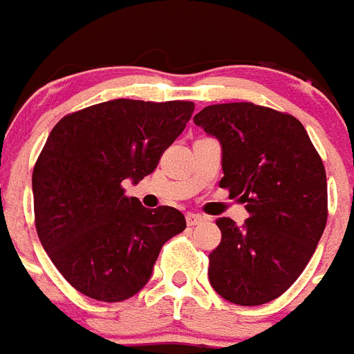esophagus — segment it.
<instances>
[{"label": "esophagus", "mask_w": 354, "mask_h": 354, "mask_svg": "<svg viewBox=\"0 0 354 354\" xmlns=\"http://www.w3.org/2000/svg\"><path fill=\"white\" fill-rule=\"evenodd\" d=\"M206 217L201 216V214H188L186 216V223H188V226H195V225H201V223H205Z\"/></svg>", "instance_id": "34e87169"}]
</instances>
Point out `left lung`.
I'll use <instances>...</instances> for the list:
<instances>
[{
  "label": "left lung",
  "instance_id": "obj_1",
  "mask_svg": "<svg viewBox=\"0 0 354 354\" xmlns=\"http://www.w3.org/2000/svg\"><path fill=\"white\" fill-rule=\"evenodd\" d=\"M194 122L221 144V188L245 203L237 226L217 219L221 243L208 278L221 298L263 305L304 272L327 223V179L298 118L250 102L208 106Z\"/></svg>",
  "mask_w": 354,
  "mask_h": 354
}]
</instances>
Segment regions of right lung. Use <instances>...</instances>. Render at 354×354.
Listing matches in <instances>:
<instances>
[{
  "label": "right lung",
  "mask_w": 354,
  "mask_h": 354,
  "mask_svg": "<svg viewBox=\"0 0 354 354\" xmlns=\"http://www.w3.org/2000/svg\"><path fill=\"white\" fill-rule=\"evenodd\" d=\"M194 102H102L56 124L32 171L34 217L45 252L78 292L124 301L148 283L160 248L186 228L171 206L126 197L179 137Z\"/></svg>",
  "instance_id": "obj_1"
}]
</instances>
